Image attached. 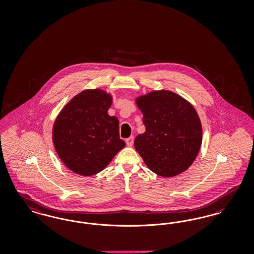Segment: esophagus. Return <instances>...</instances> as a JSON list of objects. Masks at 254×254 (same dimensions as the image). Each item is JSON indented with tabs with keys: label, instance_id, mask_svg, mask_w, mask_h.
<instances>
[{
	"label": "esophagus",
	"instance_id": "obj_1",
	"mask_svg": "<svg viewBox=\"0 0 254 254\" xmlns=\"http://www.w3.org/2000/svg\"><path fill=\"white\" fill-rule=\"evenodd\" d=\"M133 142H134V137L133 136H130L129 138H127L126 140V143H127V145H128V146H131L133 145Z\"/></svg>",
	"mask_w": 254,
	"mask_h": 254
}]
</instances>
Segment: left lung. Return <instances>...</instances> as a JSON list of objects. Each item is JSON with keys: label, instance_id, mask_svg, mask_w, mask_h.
<instances>
[{"label": "left lung", "instance_id": "1", "mask_svg": "<svg viewBox=\"0 0 254 254\" xmlns=\"http://www.w3.org/2000/svg\"><path fill=\"white\" fill-rule=\"evenodd\" d=\"M145 131L134 146L147 168L163 177L189 169L202 144V125L193 107L169 90L153 91L136 99Z\"/></svg>", "mask_w": 254, "mask_h": 254}]
</instances>
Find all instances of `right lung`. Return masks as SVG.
Instances as JSON below:
<instances>
[{
	"instance_id": "obj_1",
	"label": "right lung",
	"mask_w": 254,
	"mask_h": 254,
	"mask_svg": "<svg viewBox=\"0 0 254 254\" xmlns=\"http://www.w3.org/2000/svg\"><path fill=\"white\" fill-rule=\"evenodd\" d=\"M112 97L101 89L85 90L62 109L52 139L63 163L73 172L91 176L105 169L126 145L119 121L108 114Z\"/></svg>"
}]
</instances>
